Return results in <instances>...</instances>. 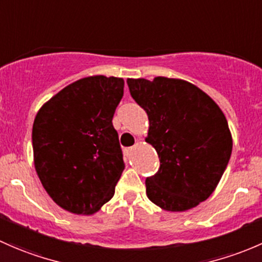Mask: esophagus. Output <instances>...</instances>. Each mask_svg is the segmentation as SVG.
Listing matches in <instances>:
<instances>
[{"label":"esophagus","mask_w":262,"mask_h":262,"mask_svg":"<svg viewBox=\"0 0 262 262\" xmlns=\"http://www.w3.org/2000/svg\"><path fill=\"white\" fill-rule=\"evenodd\" d=\"M131 151H132V147H127V149H125L126 155H131Z\"/></svg>","instance_id":"obj_1"}]
</instances>
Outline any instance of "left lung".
Listing matches in <instances>:
<instances>
[{"label":"left lung","instance_id":"1","mask_svg":"<svg viewBox=\"0 0 262 262\" xmlns=\"http://www.w3.org/2000/svg\"><path fill=\"white\" fill-rule=\"evenodd\" d=\"M127 84L147 113L146 142L160 159L158 172L145 182L147 198L165 211L194 208L213 193L230 161L232 136L225 115L185 80L139 78Z\"/></svg>","mask_w":262,"mask_h":262}]
</instances>
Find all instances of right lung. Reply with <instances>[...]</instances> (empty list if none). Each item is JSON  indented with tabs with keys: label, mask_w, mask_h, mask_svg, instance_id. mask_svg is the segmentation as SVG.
Here are the masks:
<instances>
[{
	"label": "right lung",
	"mask_w": 262,
	"mask_h": 262,
	"mask_svg": "<svg viewBox=\"0 0 262 262\" xmlns=\"http://www.w3.org/2000/svg\"><path fill=\"white\" fill-rule=\"evenodd\" d=\"M123 85L122 78H83L56 93L35 117V169L66 211L93 214L115 194L125 163L112 118Z\"/></svg>",
	"instance_id": "add662e5"
}]
</instances>
